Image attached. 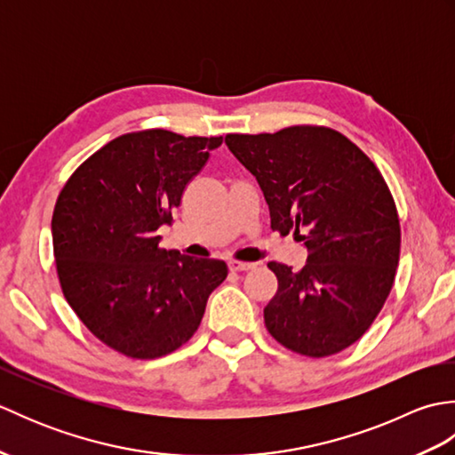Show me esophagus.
<instances>
[{
	"mask_svg": "<svg viewBox=\"0 0 455 455\" xmlns=\"http://www.w3.org/2000/svg\"><path fill=\"white\" fill-rule=\"evenodd\" d=\"M228 267H230V272H248V269H252L254 267V264H250V262H228Z\"/></svg>",
	"mask_w": 455,
	"mask_h": 455,
	"instance_id": "obj_1",
	"label": "esophagus"
}]
</instances>
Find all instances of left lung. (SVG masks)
Listing matches in <instances>:
<instances>
[{"mask_svg": "<svg viewBox=\"0 0 455 455\" xmlns=\"http://www.w3.org/2000/svg\"><path fill=\"white\" fill-rule=\"evenodd\" d=\"M225 142L262 188L272 230H293L308 252L299 272L267 264L277 277L267 332L307 357L346 350L379 315L397 274L401 225L381 172L342 132L316 124Z\"/></svg>", "mask_w": 455, "mask_h": 455, "instance_id": "8db88e82", "label": "left lung"}]
</instances>
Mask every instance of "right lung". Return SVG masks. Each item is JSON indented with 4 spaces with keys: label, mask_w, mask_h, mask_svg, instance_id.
Returning <instances> with one entry per match:
<instances>
[{
    "label": "right lung",
    "mask_w": 455,
    "mask_h": 455,
    "mask_svg": "<svg viewBox=\"0 0 455 455\" xmlns=\"http://www.w3.org/2000/svg\"><path fill=\"white\" fill-rule=\"evenodd\" d=\"M220 142L164 129L121 134L92 154L58 196V282L85 328L115 352L154 360L178 350L225 282L222 259L164 250L158 236Z\"/></svg>",
    "instance_id": "add662e5"
}]
</instances>
